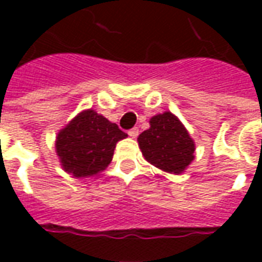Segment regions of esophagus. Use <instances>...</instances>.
Wrapping results in <instances>:
<instances>
[{"mask_svg":"<svg viewBox=\"0 0 262 262\" xmlns=\"http://www.w3.org/2000/svg\"><path fill=\"white\" fill-rule=\"evenodd\" d=\"M127 133H129V136L130 137H137L139 136V127H133V129H130Z\"/></svg>","mask_w":262,"mask_h":262,"instance_id":"34e87169","label":"esophagus"}]
</instances>
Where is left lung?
<instances>
[{
  "label": "left lung",
  "mask_w": 262,
  "mask_h": 262,
  "mask_svg": "<svg viewBox=\"0 0 262 262\" xmlns=\"http://www.w3.org/2000/svg\"><path fill=\"white\" fill-rule=\"evenodd\" d=\"M139 147L150 164L171 174H181L193 160L195 144L171 112L150 119V129L137 137Z\"/></svg>",
  "instance_id": "8db88e82"
}]
</instances>
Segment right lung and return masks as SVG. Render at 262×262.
<instances>
[{"mask_svg": "<svg viewBox=\"0 0 262 262\" xmlns=\"http://www.w3.org/2000/svg\"><path fill=\"white\" fill-rule=\"evenodd\" d=\"M126 136L116 123L90 109L60 132L56 151L67 172L75 177L94 176L105 170L114 157L116 143Z\"/></svg>", "mask_w": 262, "mask_h": 262, "instance_id": "1", "label": "right lung"}]
</instances>
